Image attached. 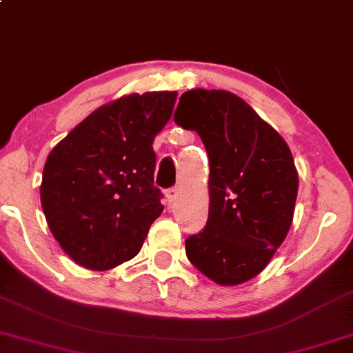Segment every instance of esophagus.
I'll return each mask as SVG.
<instances>
[{
    "label": "esophagus",
    "mask_w": 353,
    "mask_h": 353,
    "mask_svg": "<svg viewBox=\"0 0 353 353\" xmlns=\"http://www.w3.org/2000/svg\"><path fill=\"white\" fill-rule=\"evenodd\" d=\"M177 195H179V189H177V187H172V189L166 190V199L169 201V205H172L174 201H176Z\"/></svg>",
    "instance_id": "esophagus-1"
}]
</instances>
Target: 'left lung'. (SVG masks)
<instances>
[{
	"instance_id": "8db88e82",
	"label": "left lung",
	"mask_w": 353,
	"mask_h": 353,
	"mask_svg": "<svg viewBox=\"0 0 353 353\" xmlns=\"http://www.w3.org/2000/svg\"><path fill=\"white\" fill-rule=\"evenodd\" d=\"M174 121L200 135L210 158L208 221L185 241L187 258L216 284L247 283L292 224L299 174L290 148L228 90L182 93Z\"/></svg>"
}]
</instances>
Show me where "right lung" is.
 Instances as JSON below:
<instances>
[{
  "instance_id": "1",
  "label": "right lung",
  "mask_w": 353,
  "mask_h": 353,
  "mask_svg": "<svg viewBox=\"0 0 353 353\" xmlns=\"http://www.w3.org/2000/svg\"><path fill=\"white\" fill-rule=\"evenodd\" d=\"M176 92L132 93L103 105L51 150L41 208L61 248L83 268L132 260L163 213L153 184V140L171 119Z\"/></svg>"
}]
</instances>
